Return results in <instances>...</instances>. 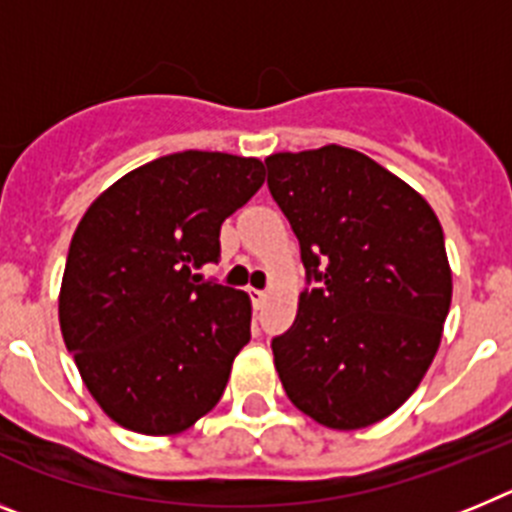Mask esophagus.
Here are the masks:
<instances>
[{
    "label": "esophagus",
    "instance_id": "1",
    "mask_svg": "<svg viewBox=\"0 0 512 512\" xmlns=\"http://www.w3.org/2000/svg\"><path fill=\"white\" fill-rule=\"evenodd\" d=\"M248 297H251V302H253V307H261L266 302V292L264 289H248Z\"/></svg>",
    "mask_w": 512,
    "mask_h": 512
}]
</instances>
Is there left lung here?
I'll list each match as a JSON object with an SVG mask.
<instances>
[{
    "label": "left lung",
    "mask_w": 512,
    "mask_h": 512,
    "mask_svg": "<svg viewBox=\"0 0 512 512\" xmlns=\"http://www.w3.org/2000/svg\"><path fill=\"white\" fill-rule=\"evenodd\" d=\"M269 192L300 241L307 287L271 341L297 408L366 428L418 390L451 305L443 230L413 187L343 146L274 153Z\"/></svg>",
    "instance_id": "8db88e82"
}]
</instances>
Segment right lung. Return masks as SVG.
Listing matches in <instances>:
<instances>
[{
	"label": "right lung",
	"instance_id": "1",
	"mask_svg": "<svg viewBox=\"0 0 512 512\" xmlns=\"http://www.w3.org/2000/svg\"><path fill=\"white\" fill-rule=\"evenodd\" d=\"M264 184L259 158L182 151L117 179L69 246L58 320L99 408L146 436L187 431L251 341L246 292L202 282L220 225Z\"/></svg>",
	"mask_w": 512,
	"mask_h": 512
}]
</instances>
